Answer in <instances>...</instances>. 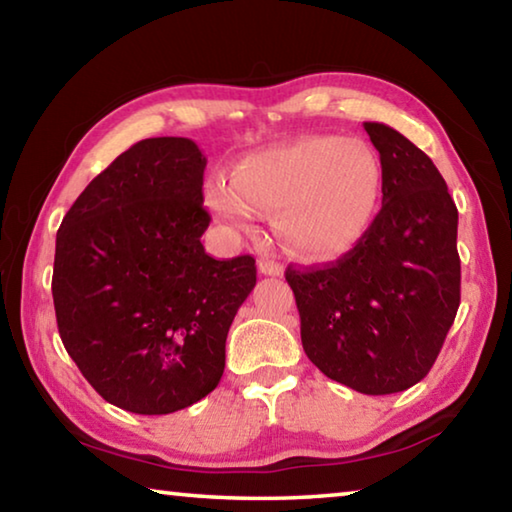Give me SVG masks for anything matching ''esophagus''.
<instances>
[{
    "label": "esophagus",
    "instance_id": "1",
    "mask_svg": "<svg viewBox=\"0 0 512 512\" xmlns=\"http://www.w3.org/2000/svg\"><path fill=\"white\" fill-rule=\"evenodd\" d=\"M257 266H259V273H264V275H282V266L278 262H273V259L262 257L257 262Z\"/></svg>",
    "mask_w": 512,
    "mask_h": 512
}]
</instances>
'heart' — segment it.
Listing matches in <instances>:
<instances>
[{"mask_svg":"<svg viewBox=\"0 0 512 512\" xmlns=\"http://www.w3.org/2000/svg\"><path fill=\"white\" fill-rule=\"evenodd\" d=\"M205 200L241 232L255 230L262 212H275V230L291 253L328 262L371 232L383 202V168L364 141L310 136L248 154L232 175H212Z\"/></svg>","mask_w":512,"mask_h":512,"instance_id":"b5f03b06","label":"heart"}]
</instances>
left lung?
Listing matches in <instances>:
<instances>
[{"instance_id": "8db88e82", "label": "left lung", "mask_w": 512, "mask_h": 512, "mask_svg": "<svg viewBox=\"0 0 512 512\" xmlns=\"http://www.w3.org/2000/svg\"><path fill=\"white\" fill-rule=\"evenodd\" d=\"M383 168V209L358 248L312 269L289 266L300 339L316 367L355 392L417 385L460 305L458 209L440 170L403 134L364 123Z\"/></svg>"}]
</instances>
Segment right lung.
I'll return each instance as SVG.
<instances>
[{"label": "right lung", "instance_id": "obj_1", "mask_svg": "<svg viewBox=\"0 0 512 512\" xmlns=\"http://www.w3.org/2000/svg\"><path fill=\"white\" fill-rule=\"evenodd\" d=\"M207 159L191 139L125 150L56 232L61 342L104 401L170 415L212 392L234 314L257 282L250 255L214 259L200 237Z\"/></svg>", "mask_w": 512, "mask_h": 512}]
</instances>
